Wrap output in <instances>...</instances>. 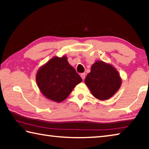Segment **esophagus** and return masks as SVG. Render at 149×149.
<instances>
[{
  "instance_id": "34e87169",
  "label": "esophagus",
  "mask_w": 149,
  "mask_h": 149,
  "mask_svg": "<svg viewBox=\"0 0 149 149\" xmlns=\"http://www.w3.org/2000/svg\"><path fill=\"white\" fill-rule=\"evenodd\" d=\"M85 73H83V74H81V77L82 78V79H85Z\"/></svg>"
}]
</instances>
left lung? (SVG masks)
<instances>
[{"instance_id":"8db88e82","label":"left lung","mask_w":149,"mask_h":149,"mask_svg":"<svg viewBox=\"0 0 149 149\" xmlns=\"http://www.w3.org/2000/svg\"><path fill=\"white\" fill-rule=\"evenodd\" d=\"M85 85L96 99H109L122 85L119 73L114 66L103 61H96L85 79Z\"/></svg>"}]
</instances>
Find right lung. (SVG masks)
Masks as SVG:
<instances>
[{
  "label": "right lung",
  "mask_w": 149,
  "mask_h": 149,
  "mask_svg": "<svg viewBox=\"0 0 149 149\" xmlns=\"http://www.w3.org/2000/svg\"><path fill=\"white\" fill-rule=\"evenodd\" d=\"M36 81L42 95L52 101L61 102L82 79L68 62V58L54 56L39 68Z\"/></svg>",
  "instance_id": "add662e5"
}]
</instances>
